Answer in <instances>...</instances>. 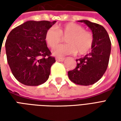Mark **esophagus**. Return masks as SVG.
<instances>
[{
    "label": "esophagus",
    "instance_id": "obj_1",
    "mask_svg": "<svg viewBox=\"0 0 121 121\" xmlns=\"http://www.w3.org/2000/svg\"><path fill=\"white\" fill-rule=\"evenodd\" d=\"M64 60H65V58H60V57L56 58V60L57 61H63Z\"/></svg>",
    "mask_w": 121,
    "mask_h": 121
}]
</instances>
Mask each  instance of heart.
Segmentation results:
<instances>
[{"instance_id": "obj_1", "label": "heart", "mask_w": 121, "mask_h": 121, "mask_svg": "<svg viewBox=\"0 0 121 121\" xmlns=\"http://www.w3.org/2000/svg\"><path fill=\"white\" fill-rule=\"evenodd\" d=\"M62 37H67L66 42L68 44L54 48V55L63 56L76 54L77 51L79 54L85 55L91 51L93 45V34L82 25L74 22L67 23L58 28H49L45 32V42L49 47L53 48L61 42Z\"/></svg>"}]
</instances>
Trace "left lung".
<instances>
[{"label":"left lung","mask_w":121,"mask_h":121,"mask_svg":"<svg viewBox=\"0 0 121 121\" xmlns=\"http://www.w3.org/2000/svg\"><path fill=\"white\" fill-rule=\"evenodd\" d=\"M93 33L94 43L92 50L83 58L76 60L77 65L68 72L69 79L74 84L89 86L96 83L105 73L111 52V41L102 26L87 20H81Z\"/></svg>","instance_id":"1"}]
</instances>
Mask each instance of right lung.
<instances>
[{
  "instance_id": "obj_1",
  "label": "right lung",
  "mask_w": 121,
  "mask_h": 121,
  "mask_svg": "<svg viewBox=\"0 0 121 121\" xmlns=\"http://www.w3.org/2000/svg\"><path fill=\"white\" fill-rule=\"evenodd\" d=\"M56 21H28L9 32L5 47L7 61L13 75L21 84L36 86L49 77L55 58L45 40L46 31Z\"/></svg>"
}]
</instances>
